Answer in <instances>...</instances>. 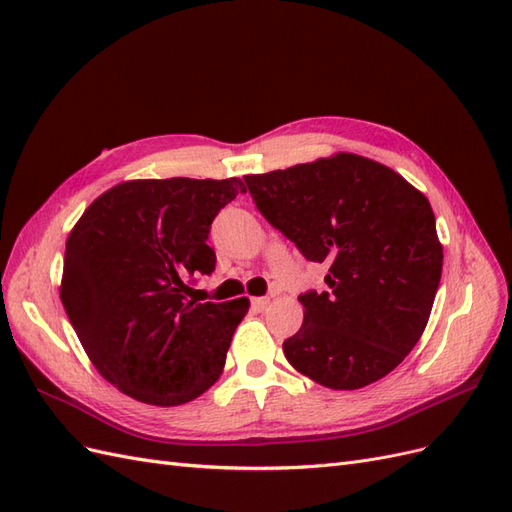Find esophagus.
I'll list each match as a JSON object with an SVG mask.
<instances>
[{"instance_id": "1", "label": "esophagus", "mask_w": 512, "mask_h": 512, "mask_svg": "<svg viewBox=\"0 0 512 512\" xmlns=\"http://www.w3.org/2000/svg\"><path fill=\"white\" fill-rule=\"evenodd\" d=\"M269 299L267 297H258V299H252V307L256 309V312H265V309L269 307Z\"/></svg>"}]
</instances>
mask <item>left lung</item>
Instances as JSON below:
<instances>
[{
	"label": "left lung",
	"instance_id": "obj_1",
	"mask_svg": "<svg viewBox=\"0 0 512 512\" xmlns=\"http://www.w3.org/2000/svg\"><path fill=\"white\" fill-rule=\"evenodd\" d=\"M258 211L312 262L329 292L309 290L288 363L335 391L384 378L421 339L442 275L429 200L389 166L337 153L247 175Z\"/></svg>",
	"mask_w": 512,
	"mask_h": 512
}]
</instances>
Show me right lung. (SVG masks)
<instances>
[{
  "label": "right lung",
  "mask_w": 512,
  "mask_h": 512,
  "mask_svg": "<svg viewBox=\"0 0 512 512\" xmlns=\"http://www.w3.org/2000/svg\"><path fill=\"white\" fill-rule=\"evenodd\" d=\"M241 179H138L91 203L66 241L61 303L96 369L121 393L181 406L220 378L245 297L188 299L211 275V224Z\"/></svg>",
  "instance_id": "add662e5"
}]
</instances>
